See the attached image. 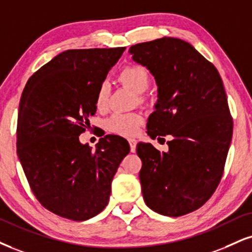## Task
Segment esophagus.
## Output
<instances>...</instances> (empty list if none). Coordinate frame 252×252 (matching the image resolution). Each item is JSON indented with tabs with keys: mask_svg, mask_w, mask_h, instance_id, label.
<instances>
[{
	"mask_svg": "<svg viewBox=\"0 0 252 252\" xmlns=\"http://www.w3.org/2000/svg\"><path fill=\"white\" fill-rule=\"evenodd\" d=\"M128 142H129V147H131V152L132 153H134L135 152V147H136V140L135 139H128Z\"/></svg>",
	"mask_w": 252,
	"mask_h": 252,
	"instance_id": "obj_1",
	"label": "esophagus"
}]
</instances>
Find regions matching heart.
Segmentation results:
<instances>
[{
  "label": "heart",
  "instance_id": "b5f03b06",
  "mask_svg": "<svg viewBox=\"0 0 252 252\" xmlns=\"http://www.w3.org/2000/svg\"><path fill=\"white\" fill-rule=\"evenodd\" d=\"M119 79L135 93L146 91L150 84V76L144 66L138 64L127 65L120 71ZM110 97V84L102 82L99 84L95 93V106L98 110H104L107 106ZM144 118L139 113H114L106 120L107 129L119 135L131 136L138 132Z\"/></svg>",
  "mask_w": 252,
  "mask_h": 252
}]
</instances>
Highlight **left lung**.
<instances>
[{
    "mask_svg": "<svg viewBox=\"0 0 252 252\" xmlns=\"http://www.w3.org/2000/svg\"><path fill=\"white\" fill-rule=\"evenodd\" d=\"M158 85L148 118L152 139L172 135L169 151L139 142V173L148 207L178 217L203 206L221 181L232 138V118L219 71L188 42L163 37L129 48Z\"/></svg>",
    "mask_w": 252,
    "mask_h": 252,
    "instance_id": "8db88e82",
    "label": "left lung"
}]
</instances>
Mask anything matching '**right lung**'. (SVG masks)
Instances as JSON below:
<instances>
[{
  "instance_id": "obj_1",
  "label": "right lung",
  "mask_w": 252,
  "mask_h": 252,
  "mask_svg": "<svg viewBox=\"0 0 252 252\" xmlns=\"http://www.w3.org/2000/svg\"><path fill=\"white\" fill-rule=\"evenodd\" d=\"M126 48L66 50L28 80L17 120V155L31 190L56 215L85 221L107 206L111 183L129 153L118 135L95 151L79 141L94 116L99 84Z\"/></svg>"
}]
</instances>
